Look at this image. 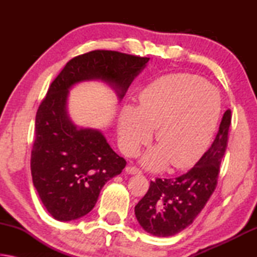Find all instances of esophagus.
<instances>
[{
  "mask_svg": "<svg viewBox=\"0 0 257 257\" xmlns=\"http://www.w3.org/2000/svg\"><path fill=\"white\" fill-rule=\"evenodd\" d=\"M125 171H127L129 175H141L142 173V170H139L137 167H134V165H128V167L125 168Z\"/></svg>",
  "mask_w": 257,
  "mask_h": 257,
  "instance_id": "34e87169",
  "label": "esophagus"
}]
</instances>
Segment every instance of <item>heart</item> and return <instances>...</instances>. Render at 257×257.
I'll list each match as a JSON object with an SVG mask.
<instances>
[{
    "mask_svg": "<svg viewBox=\"0 0 257 257\" xmlns=\"http://www.w3.org/2000/svg\"><path fill=\"white\" fill-rule=\"evenodd\" d=\"M221 108L217 90L204 78L175 73L159 78L139 94V106H124L119 120V141L127 155L150 142L155 129L159 146L143 158L151 170L170 162L175 169L194 165L205 152Z\"/></svg>",
    "mask_w": 257,
    "mask_h": 257,
    "instance_id": "obj_1",
    "label": "heart"
}]
</instances>
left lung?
<instances>
[{
  "label": "left lung",
  "instance_id": "obj_1",
  "mask_svg": "<svg viewBox=\"0 0 257 257\" xmlns=\"http://www.w3.org/2000/svg\"><path fill=\"white\" fill-rule=\"evenodd\" d=\"M230 124L231 110L228 108L211 147L189 171L177 178L151 181L145 196L135 206L145 231L156 237L175 236L193 223L216 188Z\"/></svg>",
  "mask_w": 257,
  "mask_h": 257
}]
</instances>
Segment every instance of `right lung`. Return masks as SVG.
Wrapping results in <instances>:
<instances>
[{
	"mask_svg": "<svg viewBox=\"0 0 257 257\" xmlns=\"http://www.w3.org/2000/svg\"><path fill=\"white\" fill-rule=\"evenodd\" d=\"M149 60L116 51H90L71 59L52 81L36 113L30 169L43 205L54 219L76 220L92 211L105 182L127 164L102 133L71 122L66 111L68 89L78 81L102 79L122 98Z\"/></svg>",
	"mask_w": 257,
	"mask_h": 257,
	"instance_id": "1",
	"label": "right lung"
}]
</instances>
